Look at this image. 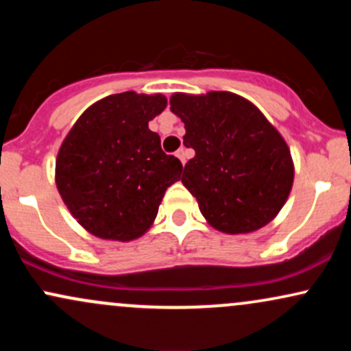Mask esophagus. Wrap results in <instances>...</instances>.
Masks as SVG:
<instances>
[{
  "instance_id": "esophagus-1",
  "label": "esophagus",
  "mask_w": 351,
  "mask_h": 351,
  "mask_svg": "<svg viewBox=\"0 0 351 351\" xmlns=\"http://www.w3.org/2000/svg\"><path fill=\"white\" fill-rule=\"evenodd\" d=\"M176 156H178V158L181 160V163H186V150H184V148L183 147H181L180 148V150L178 152H176Z\"/></svg>"
}]
</instances>
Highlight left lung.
Masks as SVG:
<instances>
[{
  "label": "left lung",
  "mask_w": 351,
  "mask_h": 351,
  "mask_svg": "<svg viewBox=\"0 0 351 351\" xmlns=\"http://www.w3.org/2000/svg\"><path fill=\"white\" fill-rule=\"evenodd\" d=\"M170 104L184 122V147L195 150L181 183L208 223L241 234L272 221L291 193L293 165L259 108L231 92L175 94Z\"/></svg>",
  "instance_id": "8db88e82"
}]
</instances>
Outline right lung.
<instances>
[{
	"label": "right lung",
	"mask_w": 351,
	"mask_h": 351,
	"mask_svg": "<svg viewBox=\"0 0 351 351\" xmlns=\"http://www.w3.org/2000/svg\"><path fill=\"white\" fill-rule=\"evenodd\" d=\"M163 95H108L75 122L56 160V183L72 216L94 236L132 241L152 226L183 165L167 155L148 122Z\"/></svg>",
	"instance_id": "add662e5"
}]
</instances>
